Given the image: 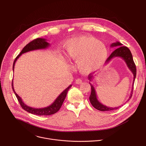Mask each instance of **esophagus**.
I'll return each instance as SVG.
<instances>
[{"label":"esophagus","mask_w":146,"mask_h":146,"mask_svg":"<svg viewBox=\"0 0 146 146\" xmlns=\"http://www.w3.org/2000/svg\"><path fill=\"white\" fill-rule=\"evenodd\" d=\"M75 82H76V84H80L82 82V80L80 79V78H77V79L76 80Z\"/></svg>","instance_id":"34e87169"}]
</instances>
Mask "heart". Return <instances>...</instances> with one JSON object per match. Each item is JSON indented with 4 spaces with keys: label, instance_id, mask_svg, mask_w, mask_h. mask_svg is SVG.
<instances>
[{
    "label": "heart",
    "instance_id": "1",
    "mask_svg": "<svg viewBox=\"0 0 146 146\" xmlns=\"http://www.w3.org/2000/svg\"><path fill=\"white\" fill-rule=\"evenodd\" d=\"M65 48L68 58L77 64L79 70L84 74L100 69L108 58L106 46L92 36L72 38L66 43Z\"/></svg>",
    "mask_w": 146,
    "mask_h": 146
}]
</instances>
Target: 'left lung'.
<instances>
[{"instance_id": "left-lung-1", "label": "left lung", "mask_w": 146, "mask_h": 146, "mask_svg": "<svg viewBox=\"0 0 146 146\" xmlns=\"http://www.w3.org/2000/svg\"><path fill=\"white\" fill-rule=\"evenodd\" d=\"M117 47L116 50H115L110 55V56L107 59L105 64H109L110 61L114 58L115 57H120L125 62V64L128 68V69L131 71L133 75V83H132V89L131 92V95L129 98H128V102L132 97V92H133V85H134V82L135 80L136 76V65L134 63V61L133 59L132 55L129 50V49L125 46H123L122 44L119 43V41H116L115 43H113L111 44L110 47ZM94 76L89 75L88 76V79L90 81H92V80L94 78ZM90 84L91 87V95L90 96V100L91 103V105L93 106L94 108H95L96 109L102 111H111V110H114L118 109L120 108V106L117 107V108H110L108 107L105 105H103L102 103H101L98 99L97 96H96V91L95 90V88L94 86L91 84V83L90 82Z\"/></svg>"}]
</instances>
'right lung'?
I'll list each match as a JSON object with an SVG mask.
<instances>
[{
	"label": "right lung",
	"instance_id": "add662e5",
	"mask_svg": "<svg viewBox=\"0 0 146 146\" xmlns=\"http://www.w3.org/2000/svg\"><path fill=\"white\" fill-rule=\"evenodd\" d=\"M50 46V43L47 42V40L45 38H37L33 41H32L31 42L27 44L24 48L22 50V51H21L19 54L16 57L15 59L14 63H13V71L14 70V66L15 64L17 61V60L18 59V58L21 55L23 54L26 53L29 51H34V50H43V49H46ZM72 85H70L67 88H66L63 92H62L58 97L55 100V101L51 104V105L43 108H34L31 106H29L27 105L26 104L24 103V102L23 101L22 99L15 92L14 88V86H13V80L12 81V88L20 104V105L21 106L22 108L24 109L25 111L37 115H49L51 114H54L56 113L61 108L62 103H63L68 90L71 88Z\"/></svg>",
	"mask_w": 146,
	"mask_h": 146
}]
</instances>
